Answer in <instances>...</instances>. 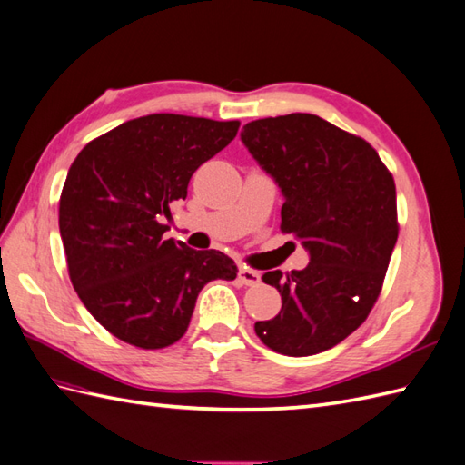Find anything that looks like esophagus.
<instances>
[{
	"label": "esophagus",
	"instance_id": "obj_1",
	"mask_svg": "<svg viewBox=\"0 0 465 465\" xmlns=\"http://www.w3.org/2000/svg\"><path fill=\"white\" fill-rule=\"evenodd\" d=\"M238 279H241L242 285L256 287V285H260L262 275L254 270H248V267H241V270H238Z\"/></svg>",
	"mask_w": 465,
	"mask_h": 465
}]
</instances>
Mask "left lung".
Here are the masks:
<instances>
[{"label":"left lung","mask_w":465,"mask_h":465,"mask_svg":"<svg viewBox=\"0 0 465 465\" xmlns=\"http://www.w3.org/2000/svg\"><path fill=\"white\" fill-rule=\"evenodd\" d=\"M241 139L283 195L281 229L294 232L308 265L263 273L281 294L256 335L277 353L308 357L343 341L367 320L398 241L396 184L378 153L314 114L246 124Z\"/></svg>","instance_id":"left-lung-1"}]
</instances>
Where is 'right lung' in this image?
Returning a JSON list of instances; mask_svg holds the SVG:
<instances>
[{
	"instance_id": "1",
	"label": "right lung",
	"mask_w": 465,
	"mask_h": 465,
	"mask_svg": "<svg viewBox=\"0 0 465 465\" xmlns=\"http://www.w3.org/2000/svg\"><path fill=\"white\" fill-rule=\"evenodd\" d=\"M241 122L151 114L93 139L69 168L60 234L79 299L118 340L173 345L190 326L200 291L232 281L234 262L164 238L171 205L186 200L198 166L227 147Z\"/></svg>"
}]
</instances>
